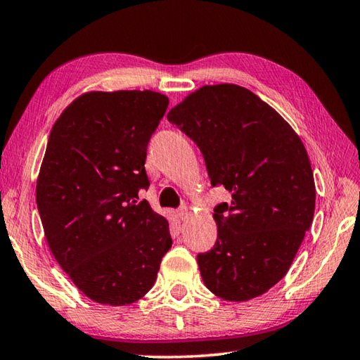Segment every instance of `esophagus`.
<instances>
[{"mask_svg":"<svg viewBox=\"0 0 360 360\" xmlns=\"http://www.w3.org/2000/svg\"><path fill=\"white\" fill-rule=\"evenodd\" d=\"M177 214H179V217H180V221H185V219L189 216V211H188V208L183 207V208L179 210Z\"/></svg>","mask_w":360,"mask_h":360,"instance_id":"esophagus-1","label":"esophagus"}]
</instances>
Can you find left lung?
<instances>
[{"mask_svg":"<svg viewBox=\"0 0 360 360\" xmlns=\"http://www.w3.org/2000/svg\"><path fill=\"white\" fill-rule=\"evenodd\" d=\"M167 120L200 149L211 185L231 193L212 214L214 247L197 255L205 285L226 302L262 295L288 274L314 219L303 141L276 110L234 84L199 88Z\"/></svg>","mask_w":360,"mask_h":360,"instance_id":"1","label":"left lung"}]
</instances>
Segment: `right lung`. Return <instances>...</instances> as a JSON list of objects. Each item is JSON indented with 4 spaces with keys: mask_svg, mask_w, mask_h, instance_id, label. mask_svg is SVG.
<instances>
[{
    "mask_svg": "<svg viewBox=\"0 0 360 360\" xmlns=\"http://www.w3.org/2000/svg\"><path fill=\"white\" fill-rule=\"evenodd\" d=\"M169 99L150 90L90 91L63 110L37 179L48 245L76 288L101 304L138 302L172 245L169 224L138 202L148 144Z\"/></svg>",
    "mask_w": 360,
    "mask_h": 360,
    "instance_id": "obj_1",
    "label": "right lung"
}]
</instances>
